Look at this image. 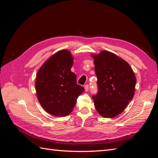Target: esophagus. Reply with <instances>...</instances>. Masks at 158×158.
Wrapping results in <instances>:
<instances>
[{"instance_id":"1","label":"esophagus","mask_w":158,"mask_h":158,"mask_svg":"<svg viewBox=\"0 0 158 158\" xmlns=\"http://www.w3.org/2000/svg\"><path fill=\"white\" fill-rule=\"evenodd\" d=\"M84 89H85V92H88V91L89 90V85L87 84V85H85V86H84Z\"/></svg>"}]
</instances>
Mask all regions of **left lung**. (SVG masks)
Returning a JSON list of instances; mask_svg holds the SVG:
<instances>
[{
  "mask_svg": "<svg viewBox=\"0 0 158 158\" xmlns=\"http://www.w3.org/2000/svg\"><path fill=\"white\" fill-rule=\"evenodd\" d=\"M98 93L92 97L100 115L113 118L121 114L135 95L136 76L127 61L111 52L92 54Z\"/></svg>",
  "mask_w": 158,
  "mask_h": 158,
  "instance_id": "8db88e82",
  "label": "left lung"
}]
</instances>
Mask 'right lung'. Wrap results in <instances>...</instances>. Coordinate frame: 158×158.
Instances as JSON below:
<instances>
[{"label": "right lung", "mask_w": 158, "mask_h": 158, "mask_svg": "<svg viewBox=\"0 0 158 158\" xmlns=\"http://www.w3.org/2000/svg\"><path fill=\"white\" fill-rule=\"evenodd\" d=\"M73 61L69 50H60L50 56L37 71V98L51 115L61 117L69 114L84 90L76 84V75L71 72Z\"/></svg>", "instance_id": "obj_1"}]
</instances>
